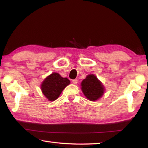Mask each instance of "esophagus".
<instances>
[{
  "mask_svg": "<svg viewBox=\"0 0 148 148\" xmlns=\"http://www.w3.org/2000/svg\"><path fill=\"white\" fill-rule=\"evenodd\" d=\"M72 81V83H73L75 84L77 83V79H73Z\"/></svg>",
  "mask_w": 148,
  "mask_h": 148,
  "instance_id": "esophagus-1",
  "label": "esophagus"
}]
</instances>
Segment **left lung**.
Returning <instances> with one entry per match:
<instances>
[{"label":"left lung","mask_w":148,"mask_h":148,"mask_svg":"<svg viewBox=\"0 0 148 148\" xmlns=\"http://www.w3.org/2000/svg\"><path fill=\"white\" fill-rule=\"evenodd\" d=\"M81 90L90 101H96L101 98L105 92V87L94 74H89L81 83Z\"/></svg>","instance_id":"obj_1"}]
</instances>
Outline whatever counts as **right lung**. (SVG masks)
Returning <instances> with one entry per match:
<instances>
[{
	"label": "right lung",
	"instance_id": "obj_1",
	"mask_svg": "<svg viewBox=\"0 0 148 148\" xmlns=\"http://www.w3.org/2000/svg\"><path fill=\"white\" fill-rule=\"evenodd\" d=\"M71 81L67 77H62L56 72L47 76L40 84L42 93L49 101L56 100Z\"/></svg>",
	"mask_w": 148,
	"mask_h": 148
}]
</instances>
